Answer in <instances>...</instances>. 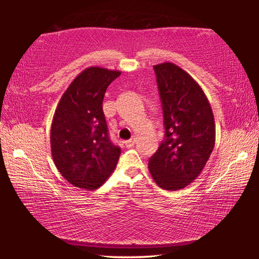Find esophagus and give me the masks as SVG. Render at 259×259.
<instances>
[{
  "label": "esophagus",
  "instance_id": "34e87169",
  "mask_svg": "<svg viewBox=\"0 0 259 259\" xmlns=\"http://www.w3.org/2000/svg\"><path fill=\"white\" fill-rule=\"evenodd\" d=\"M124 145L126 147H133L135 145V139H129V140H125L124 142Z\"/></svg>",
  "mask_w": 259,
  "mask_h": 259
}]
</instances>
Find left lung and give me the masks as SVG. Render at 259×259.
<instances>
[{"mask_svg":"<svg viewBox=\"0 0 259 259\" xmlns=\"http://www.w3.org/2000/svg\"><path fill=\"white\" fill-rule=\"evenodd\" d=\"M165 139L148 161L157 186L176 191L202 172L216 142L213 113L202 88L170 61L154 65Z\"/></svg>","mask_w":259,"mask_h":259,"instance_id":"1","label":"left lung"}]
</instances>
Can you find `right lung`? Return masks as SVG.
<instances>
[{
  "label": "right lung",
  "instance_id": "obj_1",
  "mask_svg": "<svg viewBox=\"0 0 259 259\" xmlns=\"http://www.w3.org/2000/svg\"><path fill=\"white\" fill-rule=\"evenodd\" d=\"M120 71L90 66L61 96L50 130L51 155L68 183L93 191L111 176L121 150L108 138L103 112L107 87Z\"/></svg>",
  "mask_w": 259,
  "mask_h": 259
}]
</instances>
